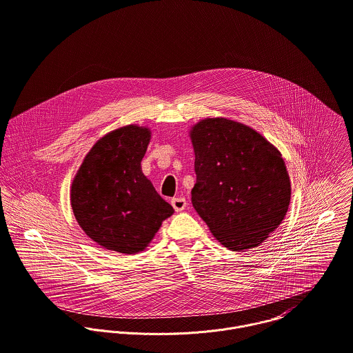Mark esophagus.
<instances>
[{
  "mask_svg": "<svg viewBox=\"0 0 353 353\" xmlns=\"http://www.w3.org/2000/svg\"><path fill=\"white\" fill-rule=\"evenodd\" d=\"M171 204H172V207H174V210H175L176 212L183 211V210L186 208V205H188V203H186V200H185L183 197H175V199H172Z\"/></svg>",
  "mask_w": 353,
  "mask_h": 353,
  "instance_id": "esophagus-1",
  "label": "esophagus"
}]
</instances>
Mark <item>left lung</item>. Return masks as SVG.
<instances>
[{"instance_id":"obj_1","label":"left lung","mask_w":353,"mask_h":353,"mask_svg":"<svg viewBox=\"0 0 353 353\" xmlns=\"http://www.w3.org/2000/svg\"><path fill=\"white\" fill-rule=\"evenodd\" d=\"M189 135L196 154L194 210L225 248L259 246L279 228L290 204L281 152L252 127L228 118L203 119Z\"/></svg>"}]
</instances>
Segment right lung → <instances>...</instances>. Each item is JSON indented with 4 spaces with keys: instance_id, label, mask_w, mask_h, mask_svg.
<instances>
[{
    "instance_id": "obj_1",
    "label": "right lung",
    "mask_w": 353,
    "mask_h": 353,
    "mask_svg": "<svg viewBox=\"0 0 353 353\" xmlns=\"http://www.w3.org/2000/svg\"><path fill=\"white\" fill-rule=\"evenodd\" d=\"M150 130L128 124L100 138L71 185V207L81 229L108 250H143L174 208L143 175L141 161Z\"/></svg>"
}]
</instances>
